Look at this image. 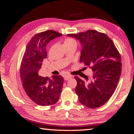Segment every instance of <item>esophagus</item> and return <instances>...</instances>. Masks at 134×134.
I'll return each mask as SVG.
<instances>
[{
    "label": "esophagus",
    "mask_w": 134,
    "mask_h": 134,
    "mask_svg": "<svg viewBox=\"0 0 134 134\" xmlns=\"http://www.w3.org/2000/svg\"><path fill=\"white\" fill-rule=\"evenodd\" d=\"M70 78H71V76H70V75H65L64 76V79L65 81L69 80V79H70Z\"/></svg>",
    "instance_id": "esophagus-1"
}]
</instances>
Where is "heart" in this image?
Wrapping results in <instances>:
<instances>
[{"instance_id": "heart-1", "label": "heart", "mask_w": 134, "mask_h": 134, "mask_svg": "<svg viewBox=\"0 0 134 134\" xmlns=\"http://www.w3.org/2000/svg\"><path fill=\"white\" fill-rule=\"evenodd\" d=\"M75 41L74 40L72 39V38H67L65 39V40L64 41V44H69L70 43V42H74Z\"/></svg>"}]
</instances>
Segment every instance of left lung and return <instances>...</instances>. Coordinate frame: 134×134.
<instances>
[{
	"label": "left lung",
	"instance_id": "left-lung-1",
	"mask_svg": "<svg viewBox=\"0 0 134 134\" xmlns=\"http://www.w3.org/2000/svg\"><path fill=\"white\" fill-rule=\"evenodd\" d=\"M82 45L81 63L93 71L88 82L78 76L75 92L81 103L90 108L100 107L109 100L118 86L121 72V56L113 41L105 33L94 30L69 34Z\"/></svg>",
	"mask_w": 134,
	"mask_h": 134
}]
</instances>
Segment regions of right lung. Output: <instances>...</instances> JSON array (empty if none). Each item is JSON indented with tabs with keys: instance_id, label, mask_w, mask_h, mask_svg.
Wrapping results in <instances>:
<instances>
[{
	"instance_id": "add662e5",
	"label": "right lung",
	"mask_w": 134,
	"mask_h": 134,
	"mask_svg": "<svg viewBox=\"0 0 134 134\" xmlns=\"http://www.w3.org/2000/svg\"><path fill=\"white\" fill-rule=\"evenodd\" d=\"M62 35L53 30L36 34L28 42L22 59L20 75L24 89L29 97L41 106L56 104L63 86L64 79L60 75H52L49 78L38 74L43 60L47 58L48 43Z\"/></svg>"
}]
</instances>
